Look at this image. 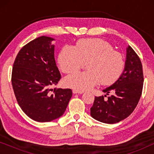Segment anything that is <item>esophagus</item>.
<instances>
[{
    "instance_id": "esophagus-1",
    "label": "esophagus",
    "mask_w": 154,
    "mask_h": 154,
    "mask_svg": "<svg viewBox=\"0 0 154 154\" xmlns=\"http://www.w3.org/2000/svg\"><path fill=\"white\" fill-rule=\"evenodd\" d=\"M83 92V91H79V90H73V94H82Z\"/></svg>"
}]
</instances>
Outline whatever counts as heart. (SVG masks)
<instances>
[{
  "instance_id": "obj_1",
  "label": "heart",
  "mask_w": 154,
  "mask_h": 154,
  "mask_svg": "<svg viewBox=\"0 0 154 154\" xmlns=\"http://www.w3.org/2000/svg\"><path fill=\"white\" fill-rule=\"evenodd\" d=\"M60 68L64 73L73 74L87 63V71L67 77V87L83 91L89 90L99 82L111 85L121 75L123 70L124 57L113 50L108 42L98 38H86L78 41L75 47L65 45L58 57Z\"/></svg>"
}]
</instances>
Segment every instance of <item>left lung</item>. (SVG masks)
<instances>
[{
    "instance_id": "1",
    "label": "left lung",
    "mask_w": 154,
    "mask_h": 154,
    "mask_svg": "<svg viewBox=\"0 0 154 154\" xmlns=\"http://www.w3.org/2000/svg\"><path fill=\"white\" fill-rule=\"evenodd\" d=\"M144 75L137 54L127 48L125 66L121 77L110 87L103 90L107 95L95 97L90 108L91 116L104 123H119L129 116L136 108L142 95Z\"/></svg>"
}]
</instances>
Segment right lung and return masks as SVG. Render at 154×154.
I'll list each match as a JSON object with an SVG mask.
<instances>
[{
    "mask_svg": "<svg viewBox=\"0 0 154 154\" xmlns=\"http://www.w3.org/2000/svg\"><path fill=\"white\" fill-rule=\"evenodd\" d=\"M53 40L43 35L29 42L18 52L12 67V85L18 104L37 122L60 118L72 97L71 89H51L61 79Z\"/></svg>",
    "mask_w": 154,
    "mask_h": 154,
    "instance_id": "right-lung-1",
    "label": "right lung"
}]
</instances>
